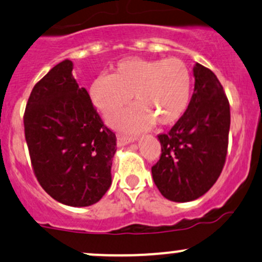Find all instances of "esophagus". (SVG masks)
<instances>
[{"label": "esophagus", "instance_id": "obj_1", "mask_svg": "<svg viewBox=\"0 0 262 262\" xmlns=\"http://www.w3.org/2000/svg\"><path fill=\"white\" fill-rule=\"evenodd\" d=\"M136 138L134 137H129V136H124V134H118L117 136V144L119 146L128 144V143L134 142Z\"/></svg>", "mask_w": 262, "mask_h": 262}]
</instances>
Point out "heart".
I'll list each match as a JSON object with an SVG mask.
<instances>
[{"label": "heart", "mask_w": 262, "mask_h": 262, "mask_svg": "<svg viewBox=\"0 0 262 262\" xmlns=\"http://www.w3.org/2000/svg\"><path fill=\"white\" fill-rule=\"evenodd\" d=\"M91 98L104 116L117 113L134 97L136 107L109 118L118 129L137 132L151 123L174 124L188 109L191 76L182 59L128 58L114 67L112 76H99L89 88Z\"/></svg>", "instance_id": "obj_1"}]
</instances>
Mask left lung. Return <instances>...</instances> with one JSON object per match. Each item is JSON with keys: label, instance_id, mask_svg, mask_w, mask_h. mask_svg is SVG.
Returning <instances> with one entry per match:
<instances>
[{"label": "left lung", "instance_id": "8db88e82", "mask_svg": "<svg viewBox=\"0 0 262 262\" xmlns=\"http://www.w3.org/2000/svg\"><path fill=\"white\" fill-rule=\"evenodd\" d=\"M194 93L184 116L168 133L158 136L162 154L151 166L157 188L166 199L185 203L216 183L229 145L230 104L209 68L194 67Z\"/></svg>", "mask_w": 262, "mask_h": 262}]
</instances>
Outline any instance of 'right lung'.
Wrapping results in <instances>:
<instances>
[{
    "label": "right lung",
    "instance_id": "obj_1",
    "mask_svg": "<svg viewBox=\"0 0 262 262\" xmlns=\"http://www.w3.org/2000/svg\"><path fill=\"white\" fill-rule=\"evenodd\" d=\"M66 59L36 83L24 114L33 173L43 190L70 206H89L112 184L116 133L104 125Z\"/></svg>",
    "mask_w": 262,
    "mask_h": 262
}]
</instances>
